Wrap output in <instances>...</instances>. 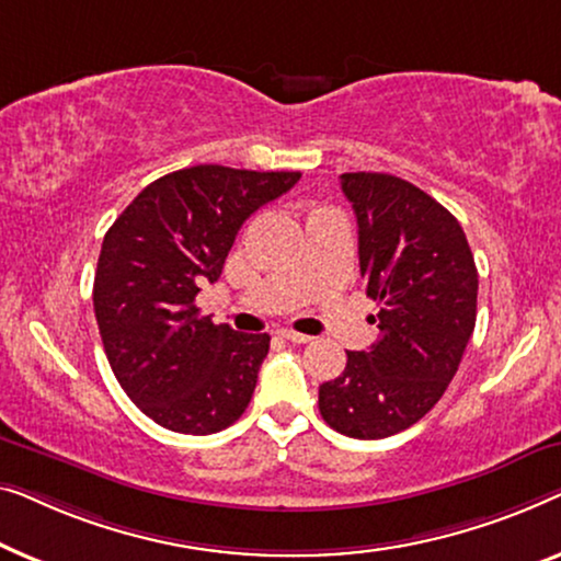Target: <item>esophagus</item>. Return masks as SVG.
Returning a JSON list of instances; mask_svg holds the SVG:
<instances>
[{
    "label": "esophagus",
    "instance_id": "obj_1",
    "mask_svg": "<svg viewBox=\"0 0 561 561\" xmlns=\"http://www.w3.org/2000/svg\"><path fill=\"white\" fill-rule=\"evenodd\" d=\"M277 335H279V337H284V341H289V343H297V345H302V343H310V341H312L310 335L295 333V330H287V328H282Z\"/></svg>",
    "mask_w": 561,
    "mask_h": 561
}]
</instances>
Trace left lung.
<instances>
[{"mask_svg":"<svg viewBox=\"0 0 561 561\" xmlns=\"http://www.w3.org/2000/svg\"><path fill=\"white\" fill-rule=\"evenodd\" d=\"M358 220L366 295L381 305V337L348 351L345 370L320 386V414L345 437L383 439L442 399L476 330L478 270L462 226L445 205L386 172H345Z\"/></svg>","mask_w":561,"mask_h":561,"instance_id":"obj_1","label":"left lung"}]
</instances>
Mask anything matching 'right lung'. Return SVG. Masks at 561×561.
I'll return each instance as SVG.
<instances>
[{"label": "right lung", "mask_w": 561, "mask_h": 561, "mask_svg": "<svg viewBox=\"0 0 561 561\" xmlns=\"http://www.w3.org/2000/svg\"><path fill=\"white\" fill-rule=\"evenodd\" d=\"M299 178L195 164L147 185L106 231L99 333L126 397L160 427L213 435L247 412L270 335L213 325L195 295L220 277L243 220Z\"/></svg>", "instance_id": "add662e5"}]
</instances>
